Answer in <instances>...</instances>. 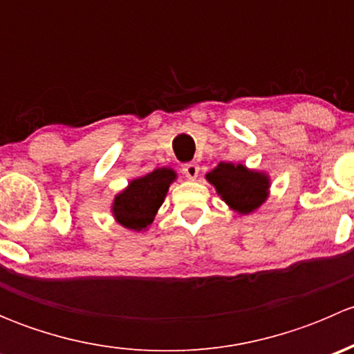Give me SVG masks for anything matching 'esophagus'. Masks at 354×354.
Masks as SVG:
<instances>
[{
	"mask_svg": "<svg viewBox=\"0 0 354 354\" xmlns=\"http://www.w3.org/2000/svg\"><path fill=\"white\" fill-rule=\"evenodd\" d=\"M198 171H200V167L197 162H188L183 166V173L188 180H195V178L198 176Z\"/></svg>",
	"mask_w": 354,
	"mask_h": 354,
	"instance_id": "obj_1",
	"label": "esophagus"
}]
</instances>
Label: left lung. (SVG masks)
Instances as JSON below:
<instances>
[{
    "label": "left lung",
    "instance_id": "obj_1",
    "mask_svg": "<svg viewBox=\"0 0 354 354\" xmlns=\"http://www.w3.org/2000/svg\"><path fill=\"white\" fill-rule=\"evenodd\" d=\"M205 178L230 209L238 214L253 212L269 197V176L262 171L248 169L243 164L219 162Z\"/></svg>",
    "mask_w": 354,
    "mask_h": 354
}]
</instances>
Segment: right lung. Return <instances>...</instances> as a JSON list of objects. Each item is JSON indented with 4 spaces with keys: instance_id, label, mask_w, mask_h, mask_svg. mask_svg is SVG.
<instances>
[{
    "instance_id": "right-lung-1",
    "label": "right lung",
    "mask_w": 354,
    "mask_h": 354,
    "mask_svg": "<svg viewBox=\"0 0 354 354\" xmlns=\"http://www.w3.org/2000/svg\"><path fill=\"white\" fill-rule=\"evenodd\" d=\"M174 180L176 173L171 167H157L145 176L131 180L111 205L116 223L131 231L147 230Z\"/></svg>"
}]
</instances>
